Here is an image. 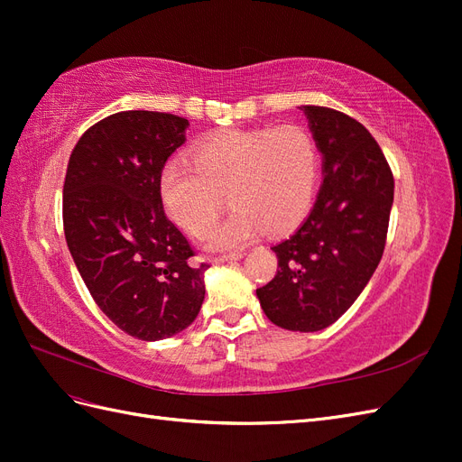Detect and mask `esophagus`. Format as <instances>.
Wrapping results in <instances>:
<instances>
[{
  "label": "esophagus",
  "instance_id": "esophagus-1",
  "mask_svg": "<svg viewBox=\"0 0 462 462\" xmlns=\"http://www.w3.org/2000/svg\"><path fill=\"white\" fill-rule=\"evenodd\" d=\"M245 254L241 253V250H239V253H231V254H221V256H216L212 262L214 263H221V262H231V260H239V258H243Z\"/></svg>",
  "mask_w": 462,
  "mask_h": 462
}]
</instances>
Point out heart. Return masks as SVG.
Wrapping results in <instances>:
<instances>
[{
	"mask_svg": "<svg viewBox=\"0 0 462 462\" xmlns=\"http://www.w3.org/2000/svg\"><path fill=\"white\" fill-rule=\"evenodd\" d=\"M318 179V148L300 125L233 129L206 138L192 150V165L170 162L160 194L167 216L200 236L219 217L226 197L233 214L206 235L216 250H235L268 227L282 233L306 216Z\"/></svg>",
	"mask_w": 462,
	"mask_h": 462,
	"instance_id": "b5f03b06",
	"label": "heart"
}]
</instances>
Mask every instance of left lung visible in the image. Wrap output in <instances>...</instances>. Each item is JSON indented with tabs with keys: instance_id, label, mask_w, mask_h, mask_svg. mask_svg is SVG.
Here are the masks:
<instances>
[{
	"instance_id": "left-lung-1",
	"label": "left lung",
	"mask_w": 462,
	"mask_h": 462,
	"mask_svg": "<svg viewBox=\"0 0 462 462\" xmlns=\"http://www.w3.org/2000/svg\"><path fill=\"white\" fill-rule=\"evenodd\" d=\"M319 148L321 183L310 214L272 246L277 273L256 289L275 326L319 331L358 299L382 260L395 180L365 125L337 109L302 106Z\"/></svg>"
}]
</instances>
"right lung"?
Masks as SVG:
<instances>
[{
  "mask_svg": "<svg viewBox=\"0 0 462 462\" xmlns=\"http://www.w3.org/2000/svg\"><path fill=\"white\" fill-rule=\"evenodd\" d=\"M189 121L119 111L79 138L63 185V229L94 302L125 333L158 341L189 328L204 302V272L165 216L160 179Z\"/></svg>",
  "mask_w": 462,
  "mask_h": 462,
  "instance_id": "obj_1",
  "label": "right lung"
}]
</instances>
